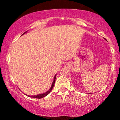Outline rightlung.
<instances>
[{
  "mask_svg": "<svg viewBox=\"0 0 120 120\" xmlns=\"http://www.w3.org/2000/svg\"><path fill=\"white\" fill-rule=\"evenodd\" d=\"M26 33V32H25L23 34H24L25 33ZM23 34H22V35H23ZM56 76V74L55 75V77H54V79H53V82H52V86H51V87L50 89H49V91H47L46 93H43V94H39V95H34V96H29V95L28 96H29V97H30V96H31V97H32V98H34L41 99V98H43L45 97V96L47 95L48 94H49V93H50V92H51V91L52 90V89H53V86H54L55 82Z\"/></svg>",
  "mask_w": 120,
  "mask_h": 120,
  "instance_id": "1",
  "label": "right lung"
}]
</instances>
